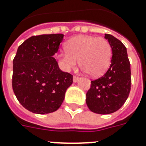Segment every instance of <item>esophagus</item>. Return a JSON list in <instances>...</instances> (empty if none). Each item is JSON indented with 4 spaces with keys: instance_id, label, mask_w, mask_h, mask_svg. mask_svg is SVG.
Segmentation results:
<instances>
[{
    "instance_id": "1",
    "label": "esophagus",
    "mask_w": 146,
    "mask_h": 146,
    "mask_svg": "<svg viewBox=\"0 0 146 146\" xmlns=\"http://www.w3.org/2000/svg\"><path fill=\"white\" fill-rule=\"evenodd\" d=\"M78 80H79V76H73V82H74V83L77 82Z\"/></svg>"
}]
</instances>
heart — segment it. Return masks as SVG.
<instances>
[{
	"instance_id": "heart-1",
	"label": "heart",
	"mask_w": 146,
	"mask_h": 146,
	"mask_svg": "<svg viewBox=\"0 0 146 146\" xmlns=\"http://www.w3.org/2000/svg\"><path fill=\"white\" fill-rule=\"evenodd\" d=\"M66 51L58 54L63 68L66 71L75 68L77 60L81 68L89 75L99 76L110 64L112 47L103 37L77 36L70 39L65 44Z\"/></svg>"
}]
</instances>
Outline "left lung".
I'll return each mask as SVG.
<instances>
[{"label": "left lung", "instance_id": "8db88e82", "mask_svg": "<svg viewBox=\"0 0 146 146\" xmlns=\"http://www.w3.org/2000/svg\"><path fill=\"white\" fill-rule=\"evenodd\" d=\"M113 56L106 73L91 81L86 93V104L97 114H110L119 110L127 100L131 90V69L124 44L115 36L106 33Z\"/></svg>", "mask_w": 146, "mask_h": 146}]
</instances>
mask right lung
<instances>
[{"mask_svg":"<svg viewBox=\"0 0 146 146\" xmlns=\"http://www.w3.org/2000/svg\"><path fill=\"white\" fill-rule=\"evenodd\" d=\"M63 34L33 36L20 45L13 60L12 87L19 103L36 114L53 113L60 107L73 75L63 72L53 56Z\"/></svg>","mask_w":146,"mask_h":146,"instance_id":"obj_1","label":"right lung"}]
</instances>
